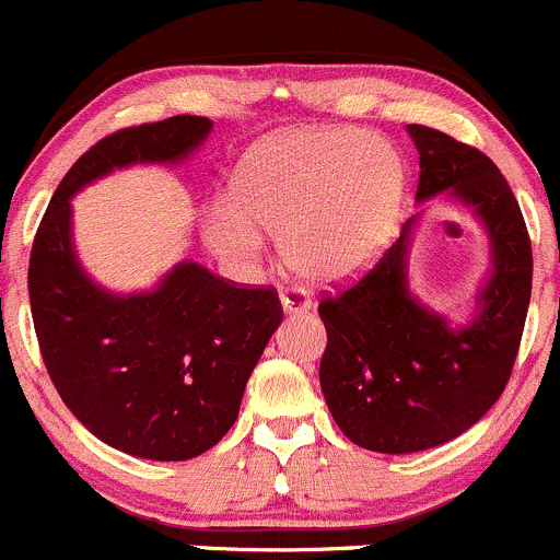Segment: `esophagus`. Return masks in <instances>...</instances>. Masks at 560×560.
I'll return each mask as SVG.
<instances>
[{"label": "esophagus", "instance_id": "esophagus-1", "mask_svg": "<svg viewBox=\"0 0 560 560\" xmlns=\"http://www.w3.org/2000/svg\"><path fill=\"white\" fill-rule=\"evenodd\" d=\"M280 304L285 310V315L310 313L313 310V302H310V296L302 288H280Z\"/></svg>", "mask_w": 560, "mask_h": 560}]
</instances>
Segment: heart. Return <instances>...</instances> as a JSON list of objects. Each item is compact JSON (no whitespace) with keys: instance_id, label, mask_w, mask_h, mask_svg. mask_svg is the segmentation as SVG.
<instances>
[{"instance_id":"b5f03b06","label":"heart","mask_w":560,"mask_h":560,"mask_svg":"<svg viewBox=\"0 0 560 560\" xmlns=\"http://www.w3.org/2000/svg\"><path fill=\"white\" fill-rule=\"evenodd\" d=\"M406 198V165L384 138L353 127L291 130L258 143L231 196L203 207L209 250L236 272L256 267L264 234L310 282H337L381 256Z\"/></svg>"}]
</instances>
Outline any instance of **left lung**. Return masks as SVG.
<instances>
[{"instance_id":"1","label":"left lung","mask_w":560,"mask_h":560,"mask_svg":"<svg viewBox=\"0 0 560 560\" xmlns=\"http://www.w3.org/2000/svg\"><path fill=\"white\" fill-rule=\"evenodd\" d=\"M419 152L417 203L455 201L474 212L490 245V272L463 324L408 282L422 212L373 272L318 304L326 326L320 392L348 441L384 455L433 450L474 428L501 397L530 302V240L512 187L487 154L433 127L408 125Z\"/></svg>"}]
</instances>
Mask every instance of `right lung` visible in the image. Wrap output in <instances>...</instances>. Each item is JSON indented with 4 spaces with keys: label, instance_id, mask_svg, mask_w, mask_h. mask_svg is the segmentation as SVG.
Here are the masks:
<instances>
[{
    "label": "right lung",
    "instance_id": "1",
    "mask_svg": "<svg viewBox=\"0 0 560 560\" xmlns=\"http://www.w3.org/2000/svg\"><path fill=\"white\" fill-rule=\"evenodd\" d=\"M209 132L207 116H171L94 143L59 182L32 245V318L59 397L103 444L143 460H190L229 433L282 320L280 299L196 261L149 291H108L75 253L73 196L130 165L185 163Z\"/></svg>",
    "mask_w": 560,
    "mask_h": 560
}]
</instances>
